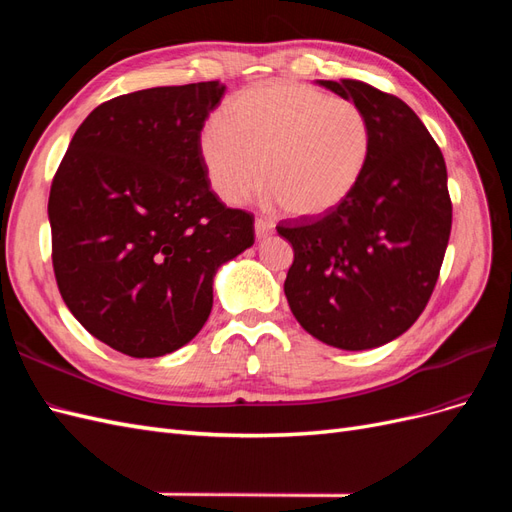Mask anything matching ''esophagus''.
<instances>
[{"mask_svg":"<svg viewBox=\"0 0 512 512\" xmlns=\"http://www.w3.org/2000/svg\"><path fill=\"white\" fill-rule=\"evenodd\" d=\"M273 230H275L273 222H269V220H265V218H256V222H254V232H256V239H258V241L271 237Z\"/></svg>","mask_w":512,"mask_h":512,"instance_id":"esophagus-1","label":"esophagus"}]
</instances>
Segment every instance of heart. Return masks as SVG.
I'll return each mask as SVG.
<instances>
[{"label": "heart", "instance_id": "1", "mask_svg": "<svg viewBox=\"0 0 512 512\" xmlns=\"http://www.w3.org/2000/svg\"><path fill=\"white\" fill-rule=\"evenodd\" d=\"M369 147L359 104L292 81L241 89L228 100L224 121H209L198 136L200 158L224 203H243L265 179L271 198L299 220L346 203L365 173Z\"/></svg>", "mask_w": 512, "mask_h": 512}]
</instances>
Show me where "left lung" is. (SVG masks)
I'll use <instances>...</instances> for the list:
<instances>
[{
	"mask_svg": "<svg viewBox=\"0 0 512 512\" xmlns=\"http://www.w3.org/2000/svg\"><path fill=\"white\" fill-rule=\"evenodd\" d=\"M318 85L363 108L371 147L344 205L277 226L294 250L284 292L322 344L369 350L406 333L438 282L453 222L446 164L404 100L352 79Z\"/></svg>",
	"mask_w": 512,
	"mask_h": 512,
	"instance_id": "8db88e82",
	"label": "left lung"
}]
</instances>
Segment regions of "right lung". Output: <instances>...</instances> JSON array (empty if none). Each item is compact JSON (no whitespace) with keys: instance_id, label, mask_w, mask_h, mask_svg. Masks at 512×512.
Segmentation results:
<instances>
[{"instance_id":"right-lung-1","label":"right lung","mask_w":512,"mask_h":512,"mask_svg":"<svg viewBox=\"0 0 512 512\" xmlns=\"http://www.w3.org/2000/svg\"><path fill=\"white\" fill-rule=\"evenodd\" d=\"M220 81L151 87L94 108L49 196L53 269L72 316L134 359L175 352L213 307V277L254 245V215L211 192L198 151Z\"/></svg>"}]
</instances>
